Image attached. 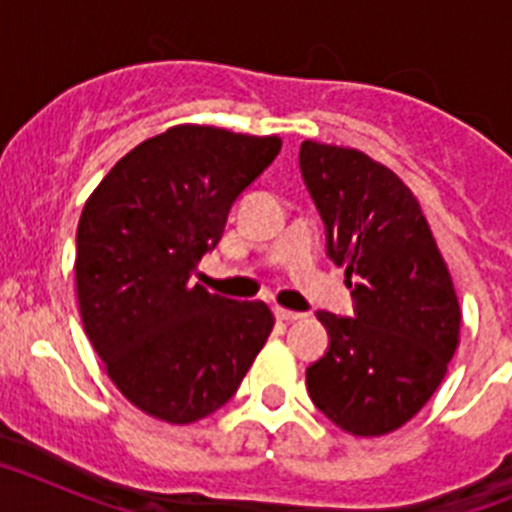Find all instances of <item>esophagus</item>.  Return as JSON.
<instances>
[{
  "label": "esophagus",
  "instance_id": "34e87169",
  "mask_svg": "<svg viewBox=\"0 0 512 512\" xmlns=\"http://www.w3.org/2000/svg\"><path fill=\"white\" fill-rule=\"evenodd\" d=\"M274 315H277L279 320H287V323H292V320H300L302 318V312L287 310V307H274Z\"/></svg>",
  "mask_w": 512,
  "mask_h": 512
}]
</instances>
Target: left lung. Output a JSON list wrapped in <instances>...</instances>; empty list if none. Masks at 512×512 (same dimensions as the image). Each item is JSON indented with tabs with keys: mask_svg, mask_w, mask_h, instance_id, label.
Segmentation results:
<instances>
[{
	"mask_svg": "<svg viewBox=\"0 0 512 512\" xmlns=\"http://www.w3.org/2000/svg\"><path fill=\"white\" fill-rule=\"evenodd\" d=\"M300 169L346 269L356 315L320 310L328 354L307 369L312 402L354 436L413 420L441 387L461 338V307L415 194L364 151L305 140Z\"/></svg>",
	"mask_w": 512,
	"mask_h": 512,
	"instance_id": "1",
	"label": "left lung"
}]
</instances>
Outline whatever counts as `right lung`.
<instances>
[{
  "label": "right lung",
  "instance_id": "1",
  "mask_svg": "<svg viewBox=\"0 0 512 512\" xmlns=\"http://www.w3.org/2000/svg\"><path fill=\"white\" fill-rule=\"evenodd\" d=\"M279 148V135L174 125L125 153L81 210V323L112 384L151 418L187 425L223 408L274 328L266 302L189 279Z\"/></svg>",
  "mask_w": 512,
  "mask_h": 512
}]
</instances>
